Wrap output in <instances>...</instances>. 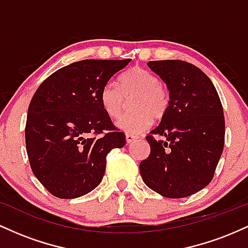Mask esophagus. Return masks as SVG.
<instances>
[{
	"label": "esophagus",
	"instance_id": "esophagus-1",
	"mask_svg": "<svg viewBox=\"0 0 248 248\" xmlns=\"http://www.w3.org/2000/svg\"><path fill=\"white\" fill-rule=\"evenodd\" d=\"M135 140H138V136H134L132 134H127L126 135V142L127 143H132Z\"/></svg>",
	"mask_w": 248,
	"mask_h": 248
}]
</instances>
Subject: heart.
Masks as SVG:
<instances>
[{
	"mask_svg": "<svg viewBox=\"0 0 248 248\" xmlns=\"http://www.w3.org/2000/svg\"><path fill=\"white\" fill-rule=\"evenodd\" d=\"M120 87L107 82L100 91L102 109L109 118H118L126 106V99L135 95V112L121 116L116 127L127 134H140L152 126L154 118L162 119L170 107V94L160 79L143 67H133L120 78Z\"/></svg>",
	"mask_w": 248,
	"mask_h": 248,
	"instance_id": "obj_1",
	"label": "heart"
}]
</instances>
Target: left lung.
I'll list each match as a JSON object with an SVG mask.
<instances>
[{
    "mask_svg": "<svg viewBox=\"0 0 248 248\" xmlns=\"http://www.w3.org/2000/svg\"><path fill=\"white\" fill-rule=\"evenodd\" d=\"M148 66L167 84L170 107L146 136L150 154L140 163L142 179L163 197H187L215 175L225 142L223 106L212 81L195 65L171 59Z\"/></svg>",
    "mask_w": 248,
    "mask_h": 248,
    "instance_id": "left-lung-1",
    "label": "left lung"
}]
</instances>
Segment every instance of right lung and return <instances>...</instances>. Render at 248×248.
Masks as SVG:
<instances>
[{"mask_svg":"<svg viewBox=\"0 0 248 248\" xmlns=\"http://www.w3.org/2000/svg\"><path fill=\"white\" fill-rule=\"evenodd\" d=\"M129 62H75L37 88L28 109L25 144L33 175L55 197L72 199L95 189L107 154L126 144L124 133L102 109L100 91Z\"/></svg>","mask_w":248,"mask_h":248,"instance_id":"right-lung-1","label":"right lung"}]
</instances>
